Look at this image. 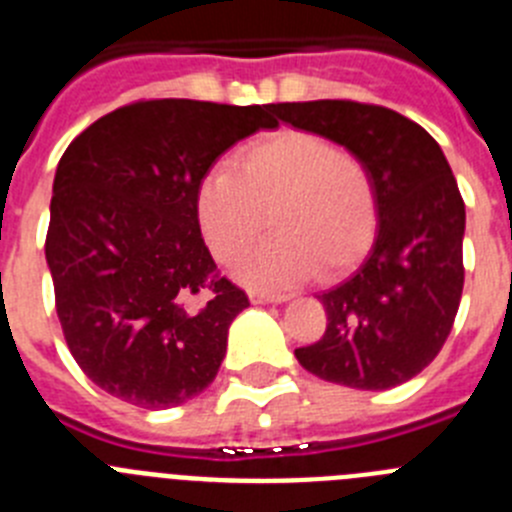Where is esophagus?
<instances>
[{
    "mask_svg": "<svg viewBox=\"0 0 512 512\" xmlns=\"http://www.w3.org/2000/svg\"><path fill=\"white\" fill-rule=\"evenodd\" d=\"M248 300H251L253 305H269V302L279 305V302H284V300H287V297H284V295H271V292H261V289H251V292H248Z\"/></svg>",
    "mask_w": 512,
    "mask_h": 512,
    "instance_id": "1",
    "label": "esophagus"
}]
</instances>
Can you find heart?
Here are the masks:
<instances>
[{"label": "heart", "instance_id": "1", "mask_svg": "<svg viewBox=\"0 0 512 512\" xmlns=\"http://www.w3.org/2000/svg\"><path fill=\"white\" fill-rule=\"evenodd\" d=\"M238 174L215 169L194 194V212L217 261L235 264L259 241L266 215L274 238L238 266L251 287L282 289L315 271L354 264L377 228V187L356 153L305 130H279L238 153Z\"/></svg>", "mask_w": 512, "mask_h": 512}]
</instances>
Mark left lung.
Masks as SVG:
<instances>
[{
  "label": "left lung",
  "mask_w": 512,
  "mask_h": 512,
  "mask_svg": "<svg viewBox=\"0 0 512 512\" xmlns=\"http://www.w3.org/2000/svg\"><path fill=\"white\" fill-rule=\"evenodd\" d=\"M292 128L346 148L377 187V233L356 269L318 297L328 328L295 348L307 372L351 390H390L438 356L464 289L467 212L441 146L418 122L377 104L282 102Z\"/></svg>",
  "instance_id": "left-lung-1"
}]
</instances>
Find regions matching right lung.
I'll use <instances>...</instances> for the list:
<instances>
[{
    "instance_id": "right-lung-1",
    "label": "right lung",
    "mask_w": 512,
    "mask_h": 512,
    "mask_svg": "<svg viewBox=\"0 0 512 512\" xmlns=\"http://www.w3.org/2000/svg\"><path fill=\"white\" fill-rule=\"evenodd\" d=\"M274 104L151 99L92 122L58 161L45 261L63 336L81 372L148 410L207 390L248 307L220 277L194 194L215 161Z\"/></svg>"
}]
</instances>
